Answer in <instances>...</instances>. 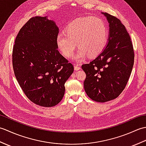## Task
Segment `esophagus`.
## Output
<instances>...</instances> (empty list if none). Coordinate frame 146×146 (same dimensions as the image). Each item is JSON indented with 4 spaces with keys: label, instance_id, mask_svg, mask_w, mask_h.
Instances as JSON below:
<instances>
[{
    "label": "esophagus",
    "instance_id": "1",
    "mask_svg": "<svg viewBox=\"0 0 146 146\" xmlns=\"http://www.w3.org/2000/svg\"><path fill=\"white\" fill-rule=\"evenodd\" d=\"M74 66H75V70L76 71H78V70L81 69V67H80V65L78 64H74Z\"/></svg>",
    "mask_w": 146,
    "mask_h": 146
}]
</instances>
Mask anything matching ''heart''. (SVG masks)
Masks as SVG:
<instances>
[{
    "instance_id": "obj_1",
    "label": "heart",
    "mask_w": 146,
    "mask_h": 146,
    "mask_svg": "<svg viewBox=\"0 0 146 146\" xmlns=\"http://www.w3.org/2000/svg\"><path fill=\"white\" fill-rule=\"evenodd\" d=\"M108 29L104 20L95 17H86L71 22L65 33H59L56 44L64 56L71 58L76 46L79 47L75 56L76 61L84 60L86 55L94 56L103 51L107 44Z\"/></svg>"
}]
</instances>
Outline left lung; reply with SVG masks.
Wrapping results in <instances>:
<instances>
[{"label":"left lung","mask_w":146,"mask_h":146,"mask_svg":"<svg viewBox=\"0 0 146 146\" xmlns=\"http://www.w3.org/2000/svg\"><path fill=\"white\" fill-rule=\"evenodd\" d=\"M109 23L108 43L94 60L82 64L86 73L84 88L92 100L106 102L124 90L134 61L133 46L125 27L117 17L102 12Z\"/></svg>","instance_id":"1"}]
</instances>
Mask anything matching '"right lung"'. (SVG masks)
<instances>
[{
  "label": "right lung",
  "mask_w": 146,
  "mask_h": 146,
  "mask_svg": "<svg viewBox=\"0 0 146 146\" xmlns=\"http://www.w3.org/2000/svg\"><path fill=\"white\" fill-rule=\"evenodd\" d=\"M59 29L46 17L31 18L20 29L12 51V66L26 97L36 105L51 107L63 98L64 83L73 65L58 50Z\"/></svg>",
  "instance_id": "obj_1"
}]
</instances>
